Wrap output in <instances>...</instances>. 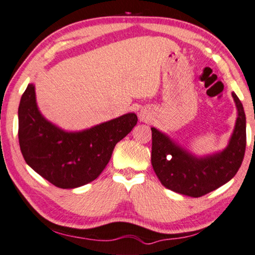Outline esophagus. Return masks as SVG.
Wrapping results in <instances>:
<instances>
[{
	"mask_svg": "<svg viewBox=\"0 0 255 255\" xmlns=\"http://www.w3.org/2000/svg\"><path fill=\"white\" fill-rule=\"evenodd\" d=\"M140 120L142 121V122H148L150 119H149L148 114L144 113V112H141V113H140Z\"/></svg>",
	"mask_w": 255,
	"mask_h": 255,
	"instance_id": "esophagus-1",
	"label": "esophagus"
}]
</instances>
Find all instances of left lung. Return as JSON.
Listing matches in <instances>:
<instances>
[{
    "mask_svg": "<svg viewBox=\"0 0 255 255\" xmlns=\"http://www.w3.org/2000/svg\"><path fill=\"white\" fill-rule=\"evenodd\" d=\"M238 119L226 148L206 157H196L155 128L152 131L151 163L166 188L178 194L200 197L233 178L242 164L247 146V119L235 93Z\"/></svg>",
    "mask_w": 255,
    "mask_h": 255,
    "instance_id": "left-lung-1",
    "label": "left lung"
}]
</instances>
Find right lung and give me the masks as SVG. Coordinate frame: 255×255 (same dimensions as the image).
I'll return each instance as SVG.
<instances>
[{"mask_svg": "<svg viewBox=\"0 0 255 255\" xmlns=\"http://www.w3.org/2000/svg\"><path fill=\"white\" fill-rule=\"evenodd\" d=\"M19 143L25 162L62 189H73L95 180L104 170L114 146L135 127L134 113L95 125L79 132H67L40 113L34 85L21 97Z\"/></svg>", "mask_w": 255, "mask_h": 255, "instance_id": "1", "label": "right lung"}]
</instances>
